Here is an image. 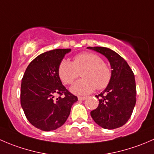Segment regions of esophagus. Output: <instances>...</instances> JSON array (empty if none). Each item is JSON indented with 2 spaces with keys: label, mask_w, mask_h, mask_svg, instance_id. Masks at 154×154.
Segmentation results:
<instances>
[{
  "label": "esophagus",
  "mask_w": 154,
  "mask_h": 154,
  "mask_svg": "<svg viewBox=\"0 0 154 154\" xmlns=\"http://www.w3.org/2000/svg\"><path fill=\"white\" fill-rule=\"evenodd\" d=\"M86 99V97H81V96H79L78 100H84Z\"/></svg>",
  "instance_id": "1"
}]
</instances>
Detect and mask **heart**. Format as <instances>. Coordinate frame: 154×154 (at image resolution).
Masks as SVG:
<instances>
[{
    "instance_id": "heart-1",
    "label": "heart",
    "mask_w": 154,
    "mask_h": 154,
    "mask_svg": "<svg viewBox=\"0 0 154 154\" xmlns=\"http://www.w3.org/2000/svg\"><path fill=\"white\" fill-rule=\"evenodd\" d=\"M71 90L76 94H87L95 88H105L112 79V70L97 54L84 52L74 56L73 62L63 59L58 66V75L65 85H71L80 76Z\"/></svg>"
}]
</instances>
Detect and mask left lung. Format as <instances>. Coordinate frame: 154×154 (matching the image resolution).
<instances>
[{"instance_id": "8db88e82", "label": "left lung", "mask_w": 154, "mask_h": 154, "mask_svg": "<svg viewBox=\"0 0 154 154\" xmlns=\"http://www.w3.org/2000/svg\"><path fill=\"white\" fill-rule=\"evenodd\" d=\"M104 55L112 68L110 83L96 97L98 106L91 112L93 120L104 129L112 130L125 125L130 119L136 102L134 74L119 54L104 47H88Z\"/></svg>"}]
</instances>
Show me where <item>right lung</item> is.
<instances>
[{
  "label": "right lung",
  "mask_w": 154,
  "mask_h": 154,
  "mask_svg": "<svg viewBox=\"0 0 154 154\" xmlns=\"http://www.w3.org/2000/svg\"><path fill=\"white\" fill-rule=\"evenodd\" d=\"M71 49H55L35 57L27 66L21 86V105L29 123L43 131L66 122L77 97L63 85L58 66ZM58 95V97L55 98Z\"/></svg>",
  "instance_id": "1"
}]
</instances>
